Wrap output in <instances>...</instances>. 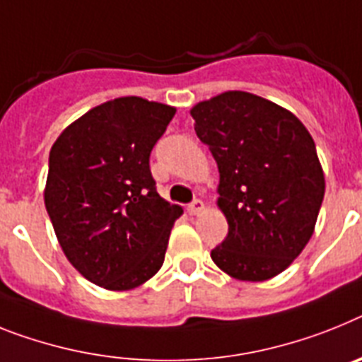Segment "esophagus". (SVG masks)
Segmentation results:
<instances>
[{"mask_svg":"<svg viewBox=\"0 0 362 362\" xmlns=\"http://www.w3.org/2000/svg\"><path fill=\"white\" fill-rule=\"evenodd\" d=\"M202 211H204V202L199 199L193 200V202L187 206V214L189 215H199V214H202Z\"/></svg>","mask_w":362,"mask_h":362,"instance_id":"1","label":"esophagus"}]
</instances>
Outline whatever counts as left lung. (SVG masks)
Segmentation results:
<instances>
[{
	"instance_id": "obj_1",
	"label": "left lung",
	"mask_w": 362,
	"mask_h": 362,
	"mask_svg": "<svg viewBox=\"0 0 362 362\" xmlns=\"http://www.w3.org/2000/svg\"><path fill=\"white\" fill-rule=\"evenodd\" d=\"M191 115L217 162V206L228 221L211 259L241 281L274 278L305 248L324 199L311 134L293 112L248 92L211 97Z\"/></svg>"
}]
</instances>
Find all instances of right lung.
Here are the masks:
<instances>
[{
    "mask_svg": "<svg viewBox=\"0 0 362 362\" xmlns=\"http://www.w3.org/2000/svg\"><path fill=\"white\" fill-rule=\"evenodd\" d=\"M175 112L119 97L73 121L51 147L45 209L69 263L99 287L134 289L162 269L184 209L158 195L148 158Z\"/></svg>",
    "mask_w": 362,
    "mask_h": 362,
    "instance_id": "1",
    "label": "right lung"
}]
</instances>
